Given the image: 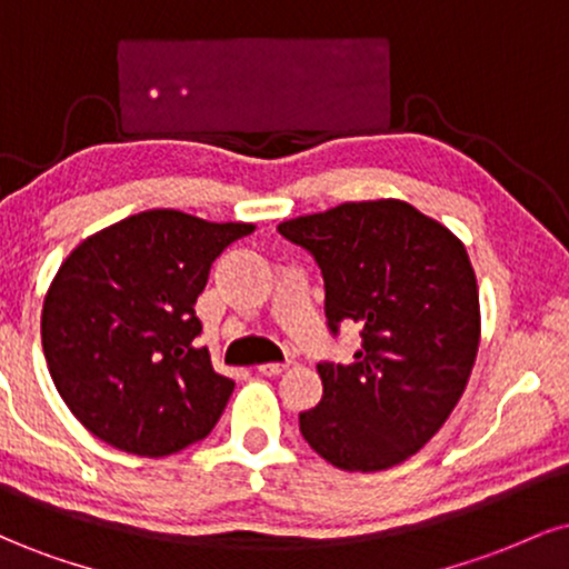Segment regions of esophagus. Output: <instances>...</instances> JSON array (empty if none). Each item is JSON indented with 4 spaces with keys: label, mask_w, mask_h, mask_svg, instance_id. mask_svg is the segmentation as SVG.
<instances>
[{
    "label": "esophagus",
    "mask_w": 569,
    "mask_h": 569,
    "mask_svg": "<svg viewBox=\"0 0 569 569\" xmlns=\"http://www.w3.org/2000/svg\"><path fill=\"white\" fill-rule=\"evenodd\" d=\"M257 369H259V375H264V377H278L289 369V363H259Z\"/></svg>",
    "instance_id": "obj_1"
}]
</instances>
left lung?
I'll list each match as a JSON object with an SVG mask.
<instances>
[{
    "label": "left lung",
    "instance_id": "1",
    "mask_svg": "<svg viewBox=\"0 0 569 569\" xmlns=\"http://www.w3.org/2000/svg\"><path fill=\"white\" fill-rule=\"evenodd\" d=\"M316 257L326 318L361 323L356 363H318L323 398L305 441L342 471H385L439 433L471 380L481 339L466 246L396 198L342 202L278 224Z\"/></svg>",
    "mask_w": 569,
    "mask_h": 569
}]
</instances>
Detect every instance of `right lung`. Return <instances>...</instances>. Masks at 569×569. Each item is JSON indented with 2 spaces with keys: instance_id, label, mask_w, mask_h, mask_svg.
Returning <instances> with one entry per match:
<instances>
[{
  "instance_id": "1",
  "label": "right lung",
  "mask_w": 569,
  "mask_h": 569,
  "mask_svg": "<svg viewBox=\"0 0 569 569\" xmlns=\"http://www.w3.org/2000/svg\"><path fill=\"white\" fill-rule=\"evenodd\" d=\"M257 227L152 208L82 240L42 302V350L71 415L109 447L168 457L206 439L234 382L194 348L213 259Z\"/></svg>"
}]
</instances>
